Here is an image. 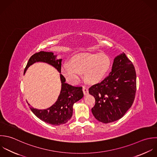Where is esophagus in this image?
I'll return each mask as SVG.
<instances>
[{
	"label": "esophagus",
	"instance_id": "obj_1",
	"mask_svg": "<svg viewBox=\"0 0 157 157\" xmlns=\"http://www.w3.org/2000/svg\"><path fill=\"white\" fill-rule=\"evenodd\" d=\"M82 90H83V92H84V95H87V94H89L88 88L86 87V86H83V87H82Z\"/></svg>",
	"mask_w": 157,
	"mask_h": 157
}]
</instances>
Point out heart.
I'll list each match as a JSON object with an SVG mask.
<instances>
[{"instance_id":"b5f03b06","label":"heart","mask_w":157,"mask_h":157,"mask_svg":"<svg viewBox=\"0 0 157 157\" xmlns=\"http://www.w3.org/2000/svg\"><path fill=\"white\" fill-rule=\"evenodd\" d=\"M111 67V60L105 54L84 53L75 56L70 62L63 64L61 71L71 84H76L82 77L92 82L101 81Z\"/></svg>"}]
</instances>
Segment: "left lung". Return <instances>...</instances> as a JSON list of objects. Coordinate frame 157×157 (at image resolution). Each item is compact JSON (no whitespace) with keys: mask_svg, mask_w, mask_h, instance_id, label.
Masks as SVG:
<instances>
[{"mask_svg":"<svg viewBox=\"0 0 157 157\" xmlns=\"http://www.w3.org/2000/svg\"><path fill=\"white\" fill-rule=\"evenodd\" d=\"M136 91L135 68L123 52L114 59L109 75L89 89L95 99L94 116L105 124L120 119L132 106Z\"/></svg>","mask_w":157,"mask_h":157,"instance_id":"obj_1","label":"left lung"}]
</instances>
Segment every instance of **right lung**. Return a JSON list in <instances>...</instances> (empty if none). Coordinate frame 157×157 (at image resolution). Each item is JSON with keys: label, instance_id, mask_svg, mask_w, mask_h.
Wrapping results in <instances>:
<instances>
[{"label": "right lung", "instance_id": "add662e5", "mask_svg": "<svg viewBox=\"0 0 157 157\" xmlns=\"http://www.w3.org/2000/svg\"><path fill=\"white\" fill-rule=\"evenodd\" d=\"M37 62L49 63L61 73L62 59H57L56 56H54L53 52L44 51L36 52L30 57L24 73H25L31 65ZM60 76L62 86L60 94L56 102L46 109L39 110L32 107L30 108L38 118L52 125H60L67 123L72 116L74 103L81 99L84 95L82 87L73 86L65 83V77L61 74ZM28 105L30 106L29 104Z\"/></svg>", "mask_w": 157, "mask_h": 157}]
</instances>
